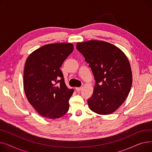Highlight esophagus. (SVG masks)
Here are the masks:
<instances>
[{"instance_id": "obj_1", "label": "esophagus", "mask_w": 152, "mask_h": 152, "mask_svg": "<svg viewBox=\"0 0 152 152\" xmlns=\"http://www.w3.org/2000/svg\"><path fill=\"white\" fill-rule=\"evenodd\" d=\"M82 89H83V87H76V91H77V92H79V91H81Z\"/></svg>"}]
</instances>
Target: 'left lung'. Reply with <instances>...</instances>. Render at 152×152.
Returning <instances> with one entry per match:
<instances>
[{"label":"left lung","instance_id":"1","mask_svg":"<svg viewBox=\"0 0 152 152\" xmlns=\"http://www.w3.org/2000/svg\"><path fill=\"white\" fill-rule=\"evenodd\" d=\"M76 48L89 64L95 81L87 100L89 108L102 115L113 113L128 96L132 83L126 55L116 46L96 40L77 42Z\"/></svg>","mask_w":152,"mask_h":152}]
</instances>
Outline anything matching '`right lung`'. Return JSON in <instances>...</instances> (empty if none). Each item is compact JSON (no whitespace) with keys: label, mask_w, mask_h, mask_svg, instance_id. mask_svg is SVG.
Returning <instances> with one entry per match:
<instances>
[{"label":"right lung","mask_w":152,"mask_h":152,"mask_svg":"<svg viewBox=\"0 0 152 152\" xmlns=\"http://www.w3.org/2000/svg\"><path fill=\"white\" fill-rule=\"evenodd\" d=\"M71 43L46 44L32 52L24 69V89L30 104L41 116L56 119L69 110L74 90L66 87L60 67L73 51Z\"/></svg>","instance_id":"add662e5"}]
</instances>
